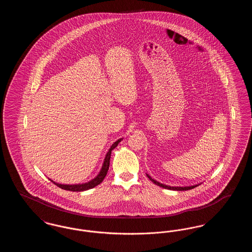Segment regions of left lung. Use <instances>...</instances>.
<instances>
[{
	"instance_id": "obj_1",
	"label": "left lung",
	"mask_w": 252,
	"mask_h": 252,
	"mask_svg": "<svg viewBox=\"0 0 252 252\" xmlns=\"http://www.w3.org/2000/svg\"><path fill=\"white\" fill-rule=\"evenodd\" d=\"M147 177H148L149 180H151L153 183L157 184L158 186L165 188V189H169V190H174V191H187V190H191V189L195 188L196 186H198V185H193V186H188V187H171V186H167V185H164V184H161V183L158 182L156 180H153L151 177H149L148 175H147Z\"/></svg>"
}]
</instances>
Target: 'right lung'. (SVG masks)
I'll use <instances>...</instances> for the list:
<instances>
[{
	"instance_id": "add662e5",
	"label": "right lung",
	"mask_w": 252,
	"mask_h": 252,
	"mask_svg": "<svg viewBox=\"0 0 252 252\" xmlns=\"http://www.w3.org/2000/svg\"><path fill=\"white\" fill-rule=\"evenodd\" d=\"M122 141V139H119L117 142H115L114 144L111 145V147L109 148L106 158H105V161H104V164L102 166V169L100 171V173L98 174V176L96 177L95 179H94L87 183L84 184H76V185H64V184H59V183H56L54 182L53 180H51L54 184H56L57 186H59L61 189L63 190H67V191H72V192H82V191H86V190H89V189H92L94 187L97 186L98 184H100L105 177L107 176L108 174V167H109V160H110V154H111V151L118 145V144Z\"/></svg>"
}]
</instances>
